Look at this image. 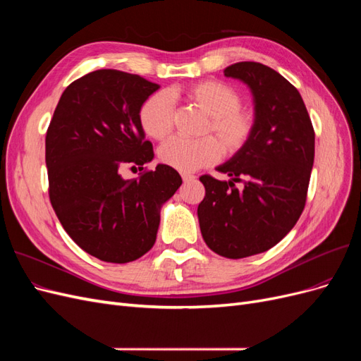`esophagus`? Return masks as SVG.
Returning <instances> with one entry per match:
<instances>
[{
	"label": "esophagus",
	"mask_w": 361,
	"mask_h": 361,
	"mask_svg": "<svg viewBox=\"0 0 361 361\" xmlns=\"http://www.w3.org/2000/svg\"><path fill=\"white\" fill-rule=\"evenodd\" d=\"M182 179H183V182H190V180H194L195 176L190 173H182Z\"/></svg>",
	"instance_id": "1"
}]
</instances>
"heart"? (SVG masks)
<instances>
[{"mask_svg": "<svg viewBox=\"0 0 361 361\" xmlns=\"http://www.w3.org/2000/svg\"><path fill=\"white\" fill-rule=\"evenodd\" d=\"M185 96L207 116L203 133L212 137L188 140L174 137L159 149V159L166 166L183 173H191L211 166L224 155L241 152L256 129V116L241 106V94L232 85L221 81L206 80L185 89ZM174 102L169 92L159 90L150 94L138 110V122L145 133L154 140H164L173 129Z\"/></svg>", "mask_w": 361, "mask_h": 361, "instance_id": "b5f03b06", "label": "heart"}]
</instances>
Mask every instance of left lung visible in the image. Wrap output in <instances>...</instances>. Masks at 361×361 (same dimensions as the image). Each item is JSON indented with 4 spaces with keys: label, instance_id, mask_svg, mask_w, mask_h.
Segmentation results:
<instances>
[{
    "label": "left lung",
    "instance_id": "8db88e82",
    "mask_svg": "<svg viewBox=\"0 0 361 361\" xmlns=\"http://www.w3.org/2000/svg\"><path fill=\"white\" fill-rule=\"evenodd\" d=\"M255 96L256 129L248 145L218 171L232 179L200 178L202 236L216 255L243 259L279 244L305 206L314 159V130L300 92L265 64L239 61L224 69ZM235 181L245 187L238 190Z\"/></svg>",
    "mask_w": 361,
    "mask_h": 361
}]
</instances>
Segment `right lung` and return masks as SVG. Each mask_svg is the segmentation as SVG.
<instances>
[{"instance_id":"add662e5","label":"right lung","mask_w":361,"mask_h":361,"mask_svg":"<svg viewBox=\"0 0 361 361\" xmlns=\"http://www.w3.org/2000/svg\"><path fill=\"white\" fill-rule=\"evenodd\" d=\"M158 89L140 75L90 72L66 87L47 130L51 204L73 243L104 262L146 255L157 241L161 206L182 185L166 164L137 179L120 174L154 159L138 110Z\"/></svg>"}]
</instances>
